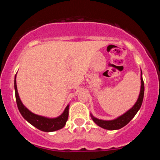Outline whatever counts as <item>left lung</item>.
Instances as JSON below:
<instances>
[{"instance_id": "1", "label": "left lung", "mask_w": 160, "mask_h": 160, "mask_svg": "<svg viewBox=\"0 0 160 160\" xmlns=\"http://www.w3.org/2000/svg\"><path fill=\"white\" fill-rule=\"evenodd\" d=\"M142 74V72H141ZM141 92L140 95H139L138 98L136 103L135 104V105L133 106L129 111H128L126 113H125L123 115L120 116V117H118L117 119L113 120H98V119L95 118V117H92V115H91L92 118L94 122L96 123L98 126L100 127L105 128V129L108 130H116V129H120V128H122L123 126L127 125L128 122L131 121L132 119L135 117V114L137 113V112L138 111V110L140 109L141 104H142L143 98H144V80H143L142 77H141Z\"/></svg>"}]
</instances>
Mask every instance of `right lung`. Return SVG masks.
Wrapping results in <instances>:
<instances>
[{
	"label": "right lung",
	"instance_id": "right-lung-1",
	"mask_svg": "<svg viewBox=\"0 0 160 160\" xmlns=\"http://www.w3.org/2000/svg\"><path fill=\"white\" fill-rule=\"evenodd\" d=\"M14 86H15V94H16V100L17 107L19 108V111L24 118L28 122H30L33 125L34 127L38 129L41 130L43 132H53L56 130L60 129L63 128L67 122L68 118V108L69 105L66 107L65 111L61 116H59L57 118L49 119L47 117H41L34 114L27 109L23 104L22 103L20 100L19 94L17 91V86H16V81L15 77V81H14Z\"/></svg>",
	"mask_w": 160,
	"mask_h": 160
}]
</instances>
